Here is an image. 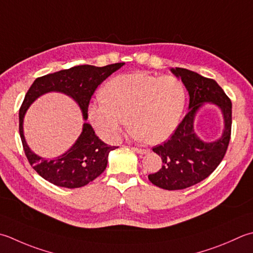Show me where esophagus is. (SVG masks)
Wrapping results in <instances>:
<instances>
[{
	"mask_svg": "<svg viewBox=\"0 0 253 253\" xmlns=\"http://www.w3.org/2000/svg\"><path fill=\"white\" fill-rule=\"evenodd\" d=\"M133 151H136L137 153H139V155H146V153L149 152L148 149H141V148H132Z\"/></svg>",
	"mask_w": 253,
	"mask_h": 253,
	"instance_id": "esophagus-1",
	"label": "esophagus"
}]
</instances>
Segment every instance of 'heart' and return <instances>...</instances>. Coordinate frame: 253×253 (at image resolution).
I'll use <instances>...</instances> for the list:
<instances>
[{"instance_id": "heart-1", "label": "heart", "mask_w": 253, "mask_h": 253, "mask_svg": "<svg viewBox=\"0 0 253 253\" xmlns=\"http://www.w3.org/2000/svg\"><path fill=\"white\" fill-rule=\"evenodd\" d=\"M104 101L88 106V120L101 138L115 141L127 118L136 140L160 143L175 131L184 111L186 92L181 80L146 72L122 74L103 88Z\"/></svg>"}]
</instances>
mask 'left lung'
Listing matches in <instances>:
<instances>
[{
	"label": "left lung",
	"mask_w": 253,
	"mask_h": 253,
	"mask_svg": "<svg viewBox=\"0 0 253 253\" xmlns=\"http://www.w3.org/2000/svg\"><path fill=\"white\" fill-rule=\"evenodd\" d=\"M180 78L190 95L189 113L168 141L153 148L161 157V169L148 179L163 190H183L205 180L219 166L231 135V101L212 79L183 68L171 69ZM206 102L218 107L224 118V130L215 142L202 141L194 131L196 113Z\"/></svg>",
	"instance_id": "obj_1"
}]
</instances>
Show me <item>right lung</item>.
<instances>
[{
	"instance_id": "add662e5",
	"label": "right lung",
	"mask_w": 253,
	"mask_h": 253,
	"mask_svg": "<svg viewBox=\"0 0 253 253\" xmlns=\"http://www.w3.org/2000/svg\"><path fill=\"white\" fill-rule=\"evenodd\" d=\"M124 62L94 67L84 64L37 78L29 87L19 108V135L27 159L39 175L52 184L77 189L95 180L106 169L108 153L116 149L107 146L94 132L90 124L84 123L82 132L72 147L63 155L46 159L33 152L24 136V116L39 96L49 92H60L70 96L80 107L83 120H87V107L96 87L124 66Z\"/></svg>"
}]
</instances>
